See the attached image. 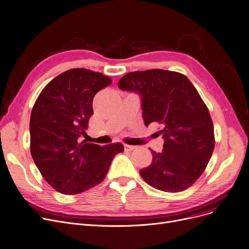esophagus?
I'll use <instances>...</instances> for the list:
<instances>
[{
  "label": "esophagus",
  "instance_id": "obj_1",
  "mask_svg": "<svg viewBox=\"0 0 249 249\" xmlns=\"http://www.w3.org/2000/svg\"><path fill=\"white\" fill-rule=\"evenodd\" d=\"M124 150L125 151H133V150H135L137 148L136 146H131V145H127V144H124Z\"/></svg>",
  "mask_w": 249,
  "mask_h": 249
}]
</instances>
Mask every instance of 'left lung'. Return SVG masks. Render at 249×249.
I'll return each mask as SVG.
<instances>
[{
	"label": "left lung",
	"instance_id": "obj_1",
	"mask_svg": "<svg viewBox=\"0 0 249 249\" xmlns=\"http://www.w3.org/2000/svg\"><path fill=\"white\" fill-rule=\"evenodd\" d=\"M117 85L140 94L146 125L156 122L162 126L163 150H151V164L140 170L143 179L167 193L192 186L215 147L209 109L192 82L180 73L154 69L127 73Z\"/></svg>",
	"mask_w": 249,
	"mask_h": 249
}]
</instances>
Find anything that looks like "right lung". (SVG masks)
<instances>
[{"instance_id":"1","label":"right lung","mask_w":249,"mask_h":249,"mask_svg":"<svg viewBox=\"0 0 249 249\" xmlns=\"http://www.w3.org/2000/svg\"><path fill=\"white\" fill-rule=\"evenodd\" d=\"M112 81L87 69L56 76L40 92L30 116V152L43 178L56 192L77 195L104 178L121 143L99 146L81 142L93 114L95 94Z\"/></svg>"}]
</instances>
